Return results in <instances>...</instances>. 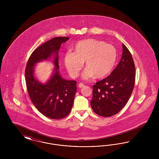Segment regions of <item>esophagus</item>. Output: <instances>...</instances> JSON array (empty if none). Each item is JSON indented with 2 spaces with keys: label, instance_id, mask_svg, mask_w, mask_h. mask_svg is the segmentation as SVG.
<instances>
[{
  "label": "esophagus",
  "instance_id": "obj_1",
  "mask_svg": "<svg viewBox=\"0 0 159 159\" xmlns=\"http://www.w3.org/2000/svg\"><path fill=\"white\" fill-rule=\"evenodd\" d=\"M78 86H79V88H83L84 86V84L82 83H80L79 84V85H78Z\"/></svg>",
  "mask_w": 159,
  "mask_h": 159
}]
</instances>
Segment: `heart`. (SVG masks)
Listing matches in <instances>:
<instances>
[{
    "instance_id": "b5f03b06",
    "label": "heart",
    "mask_w": 159,
    "mask_h": 159,
    "mask_svg": "<svg viewBox=\"0 0 159 159\" xmlns=\"http://www.w3.org/2000/svg\"><path fill=\"white\" fill-rule=\"evenodd\" d=\"M73 52H68L64 57V65L69 74L75 77L84 62V79L93 77L104 79L113 71L117 61V52L112 45L94 39L79 41L73 46Z\"/></svg>"
}]
</instances>
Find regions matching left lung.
I'll return each instance as SVG.
<instances>
[{"mask_svg": "<svg viewBox=\"0 0 159 159\" xmlns=\"http://www.w3.org/2000/svg\"><path fill=\"white\" fill-rule=\"evenodd\" d=\"M123 53L112 73L93 86L91 105L99 116L110 117L126 104L135 85V67L127 47L122 44Z\"/></svg>", "mask_w": 159, "mask_h": 159, "instance_id": "1", "label": "left lung"}]
</instances>
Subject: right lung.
Here are the masks:
<instances>
[{
  "mask_svg": "<svg viewBox=\"0 0 159 159\" xmlns=\"http://www.w3.org/2000/svg\"><path fill=\"white\" fill-rule=\"evenodd\" d=\"M68 37L54 38L36 49L28 60L25 71L26 86L33 104L38 111L52 119H61L70 113L76 94V80H67L59 72L58 52L62 43ZM55 68L45 83L39 82L34 76V67L38 62L51 60Z\"/></svg>",
  "mask_w": 159,
  "mask_h": 159,
  "instance_id": "obj_1",
  "label": "right lung"
}]
</instances>
